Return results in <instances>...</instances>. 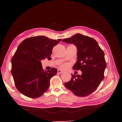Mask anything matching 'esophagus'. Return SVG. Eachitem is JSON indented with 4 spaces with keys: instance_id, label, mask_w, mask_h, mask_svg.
<instances>
[{
    "instance_id": "obj_1",
    "label": "esophagus",
    "mask_w": 122,
    "mask_h": 122,
    "mask_svg": "<svg viewBox=\"0 0 122 122\" xmlns=\"http://www.w3.org/2000/svg\"><path fill=\"white\" fill-rule=\"evenodd\" d=\"M64 72V71H61L60 69H58V70L57 71V73L58 74H61V73H63Z\"/></svg>"
}]
</instances>
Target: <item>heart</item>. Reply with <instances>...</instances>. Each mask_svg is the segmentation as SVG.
Returning <instances> with one entry per match:
<instances>
[{
  "label": "heart",
  "mask_w": 122,
  "mask_h": 122,
  "mask_svg": "<svg viewBox=\"0 0 122 122\" xmlns=\"http://www.w3.org/2000/svg\"><path fill=\"white\" fill-rule=\"evenodd\" d=\"M68 67V65L67 64H63L61 66V67L63 69H65Z\"/></svg>",
  "instance_id": "b5f03b06"
}]
</instances>
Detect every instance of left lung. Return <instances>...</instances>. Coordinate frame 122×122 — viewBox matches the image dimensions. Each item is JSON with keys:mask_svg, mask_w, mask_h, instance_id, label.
<instances>
[{"mask_svg": "<svg viewBox=\"0 0 122 122\" xmlns=\"http://www.w3.org/2000/svg\"><path fill=\"white\" fill-rule=\"evenodd\" d=\"M62 41L77 47V60L73 68L82 71L81 75H72L65 86L77 96H88L104 79L107 66L104 52L95 39L79 33Z\"/></svg>", "mask_w": 122, "mask_h": 122, "instance_id": "1", "label": "left lung"}]
</instances>
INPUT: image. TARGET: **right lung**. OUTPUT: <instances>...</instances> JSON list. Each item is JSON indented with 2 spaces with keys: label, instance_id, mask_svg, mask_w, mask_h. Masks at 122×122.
Here are the masks:
<instances>
[{
  "label": "right lung",
  "instance_id": "add662e5",
  "mask_svg": "<svg viewBox=\"0 0 122 122\" xmlns=\"http://www.w3.org/2000/svg\"><path fill=\"white\" fill-rule=\"evenodd\" d=\"M61 40L40 36L26 39L19 44L11 59V72L16 87L23 95L38 98L47 90L57 69L43 70L41 60L51 57L52 49Z\"/></svg>",
  "mask_w": 122,
  "mask_h": 122
}]
</instances>
